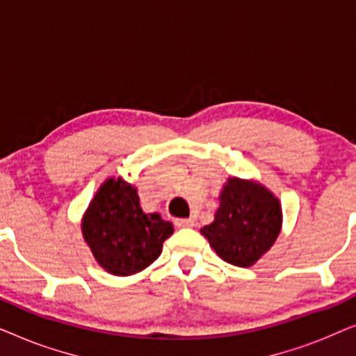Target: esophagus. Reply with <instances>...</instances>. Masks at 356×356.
<instances>
[{"label": "esophagus", "instance_id": "1", "mask_svg": "<svg viewBox=\"0 0 356 356\" xmlns=\"http://www.w3.org/2000/svg\"><path fill=\"white\" fill-rule=\"evenodd\" d=\"M175 225L178 228H191L194 227V220L193 218H177V220H175Z\"/></svg>", "mask_w": 356, "mask_h": 356}]
</instances>
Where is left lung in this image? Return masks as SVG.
<instances>
[{
    "label": "left lung",
    "mask_w": 356,
    "mask_h": 356,
    "mask_svg": "<svg viewBox=\"0 0 356 356\" xmlns=\"http://www.w3.org/2000/svg\"><path fill=\"white\" fill-rule=\"evenodd\" d=\"M280 230L279 197L254 179L230 177L218 194L213 222L201 228V235L220 259L251 267L274 246Z\"/></svg>",
    "instance_id": "1"
}]
</instances>
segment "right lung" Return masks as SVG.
<instances>
[{
	"instance_id": "1",
	"label": "right lung",
	"mask_w": 356,
	"mask_h": 356,
	"mask_svg": "<svg viewBox=\"0 0 356 356\" xmlns=\"http://www.w3.org/2000/svg\"><path fill=\"white\" fill-rule=\"evenodd\" d=\"M82 236L102 269L128 277L144 270L162 252L173 223L140 209L138 188L110 177L97 189L81 222Z\"/></svg>"
}]
</instances>
